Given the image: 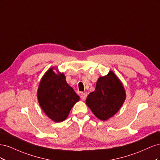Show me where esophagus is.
Instances as JSON below:
<instances>
[{"label":"esophagus","instance_id":"34e87169","mask_svg":"<svg viewBox=\"0 0 160 160\" xmlns=\"http://www.w3.org/2000/svg\"><path fill=\"white\" fill-rule=\"evenodd\" d=\"M87 96H88V93H81V99H82V100H85L86 99V98H87Z\"/></svg>","mask_w":160,"mask_h":160}]
</instances>
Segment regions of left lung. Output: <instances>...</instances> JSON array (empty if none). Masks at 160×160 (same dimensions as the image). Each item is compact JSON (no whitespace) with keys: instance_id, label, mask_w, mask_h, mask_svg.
I'll list each match as a JSON object with an SVG mask.
<instances>
[{"instance_id":"left-lung-1","label":"left lung","mask_w":160,"mask_h":160,"mask_svg":"<svg viewBox=\"0 0 160 160\" xmlns=\"http://www.w3.org/2000/svg\"><path fill=\"white\" fill-rule=\"evenodd\" d=\"M126 98L123 83L113 71L100 77L94 91L90 93L86 104L97 118L107 121L117 113Z\"/></svg>"}]
</instances>
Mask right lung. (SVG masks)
Returning a JSON list of instances; mask_svg holds the SVG:
<instances>
[{
    "label": "right lung",
    "mask_w": 160,
    "mask_h": 160,
    "mask_svg": "<svg viewBox=\"0 0 160 160\" xmlns=\"http://www.w3.org/2000/svg\"><path fill=\"white\" fill-rule=\"evenodd\" d=\"M65 78L62 72L51 67L42 76L37 89L38 104L46 115L55 122L65 120L80 99Z\"/></svg>",
    "instance_id": "add662e5"
}]
</instances>
